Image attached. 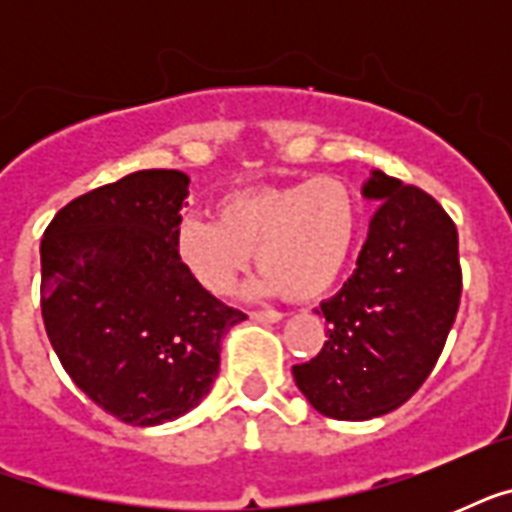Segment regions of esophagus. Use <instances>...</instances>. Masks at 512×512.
Listing matches in <instances>:
<instances>
[{"mask_svg": "<svg viewBox=\"0 0 512 512\" xmlns=\"http://www.w3.org/2000/svg\"><path fill=\"white\" fill-rule=\"evenodd\" d=\"M249 319L260 321V324H279L284 319V313L279 311H252L249 313Z\"/></svg>", "mask_w": 512, "mask_h": 512, "instance_id": "esophagus-1", "label": "esophagus"}]
</instances>
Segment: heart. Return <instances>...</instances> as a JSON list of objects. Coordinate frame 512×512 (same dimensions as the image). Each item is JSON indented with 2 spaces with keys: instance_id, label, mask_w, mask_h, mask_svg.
I'll return each instance as SVG.
<instances>
[{
  "instance_id": "heart-1",
  "label": "heart",
  "mask_w": 512,
  "mask_h": 512,
  "mask_svg": "<svg viewBox=\"0 0 512 512\" xmlns=\"http://www.w3.org/2000/svg\"><path fill=\"white\" fill-rule=\"evenodd\" d=\"M361 231V209L332 177L233 191L215 204V220L185 217L175 255L207 295L228 297L255 252L260 297L316 300L342 279Z\"/></svg>"
}]
</instances>
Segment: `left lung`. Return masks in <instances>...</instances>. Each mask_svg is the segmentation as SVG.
<instances>
[{"label":"left lung","instance_id":"obj_1","mask_svg":"<svg viewBox=\"0 0 512 512\" xmlns=\"http://www.w3.org/2000/svg\"><path fill=\"white\" fill-rule=\"evenodd\" d=\"M361 196L377 204L356 271L321 303L329 340L292 366L308 404L332 420L393 412L436 366L462 292L457 228L428 193L372 170Z\"/></svg>","mask_w":512,"mask_h":512}]
</instances>
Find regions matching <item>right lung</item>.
Returning <instances> with one entry per match:
<instances>
[{
    "label": "right lung",
    "instance_id": "add662e5",
    "mask_svg": "<svg viewBox=\"0 0 512 512\" xmlns=\"http://www.w3.org/2000/svg\"><path fill=\"white\" fill-rule=\"evenodd\" d=\"M185 199V172H132L66 204L42 239V316L60 364L138 428L199 406L220 372V340L247 319L177 260Z\"/></svg>",
    "mask_w": 512,
    "mask_h": 512
}]
</instances>
